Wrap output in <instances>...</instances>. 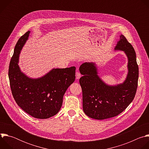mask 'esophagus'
<instances>
[{
  "mask_svg": "<svg viewBox=\"0 0 149 149\" xmlns=\"http://www.w3.org/2000/svg\"><path fill=\"white\" fill-rule=\"evenodd\" d=\"M81 74L79 72H78V71H77L76 72V79H79L80 78V77H81Z\"/></svg>",
  "mask_w": 149,
  "mask_h": 149,
  "instance_id": "obj_1",
  "label": "esophagus"
}]
</instances>
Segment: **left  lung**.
Instances as JSON below:
<instances>
[{
  "instance_id": "8db88e82",
  "label": "left lung",
  "mask_w": 149,
  "mask_h": 149,
  "mask_svg": "<svg viewBox=\"0 0 149 149\" xmlns=\"http://www.w3.org/2000/svg\"><path fill=\"white\" fill-rule=\"evenodd\" d=\"M120 38L114 50L123 51L128 59V73L123 83L111 86L104 82L98 75L95 62H84L79 67L83 75L79 79L83 111L90 118L104 120L117 116L135 97L139 78L136 52L124 35Z\"/></svg>"
}]
</instances>
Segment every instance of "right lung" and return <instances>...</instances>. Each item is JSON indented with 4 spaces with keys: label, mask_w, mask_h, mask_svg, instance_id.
<instances>
[{
    "label": "right lung",
    "mask_w": 149,
    "mask_h": 149,
    "mask_svg": "<svg viewBox=\"0 0 149 149\" xmlns=\"http://www.w3.org/2000/svg\"><path fill=\"white\" fill-rule=\"evenodd\" d=\"M30 31L18 40L9 68V78L13 97L19 107L36 118L46 119L60 110L63 97L75 79V67L54 68L38 78H29L18 65L19 54Z\"/></svg>",
    "instance_id": "add662e5"
}]
</instances>
